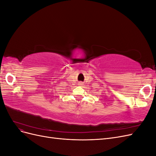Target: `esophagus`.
Returning a JSON list of instances; mask_svg holds the SVG:
<instances>
[{"instance_id": "obj_1", "label": "esophagus", "mask_w": 156, "mask_h": 156, "mask_svg": "<svg viewBox=\"0 0 156 156\" xmlns=\"http://www.w3.org/2000/svg\"><path fill=\"white\" fill-rule=\"evenodd\" d=\"M79 85H80V86H82L83 84V83H79Z\"/></svg>"}]
</instances>
